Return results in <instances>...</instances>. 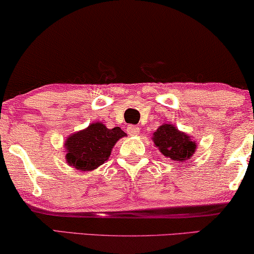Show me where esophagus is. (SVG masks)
Wrapping results in <instances>:
<instances>
[{"label":"esophagus","mask_w":254,"mask_h":254,"mask_svg":"<svg viewBox=\"0 0 254 254\" xmlns=\"http://www.w3.org/2000/svg\"><path fill=\"white\" fill-rule=\"evenodd\" d=\"M127 133L129 135H133L134 136V135H137L138 133H140V128L134 126V125H129V126L127 127Z\"/></svg>","instance_id":"esophagus-1"}]
</instances>
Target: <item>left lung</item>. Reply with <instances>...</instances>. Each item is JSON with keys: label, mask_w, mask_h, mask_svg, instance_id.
I'll return each instance as SVG.
<instances>
[{"label": "left lung", "mask_w": 254, "mask_h": 254, "mask_svg": "<svg viewBox=\"0 0 254 254\" xmlns=\"http://www.w3.org/2000/svg\"><path fill=\"white\" fill-rule=\"evenodd\" d=\"M152 141L159 152L173 162L183 163L194 155L197 143L192 136L171 124H163L152 134Z\"/></svg>", "instance_id": "left-lung-1"}]
</instances>
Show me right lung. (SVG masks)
Returning a JSON list of instances; mask_svg holds the SVG:
<instances>
[{
    "instance_id": "right-lung-1",
    "label": "right lung",
    "mask_w": 254,
    "mask_h": 254,
    "mask_svg": "<svg viewBox=\"0 0 254 254\" xmlns=\"http://www.w3.org/2000/svg\"><path fill=\"white\" fill-rule=\"evenodd\" d=\"M126 135L121 128L110 129L100 121L90 124L64 141L65 161L79 171H92L109 159L114 144Z\"/></svg>"
}]
</instances>
